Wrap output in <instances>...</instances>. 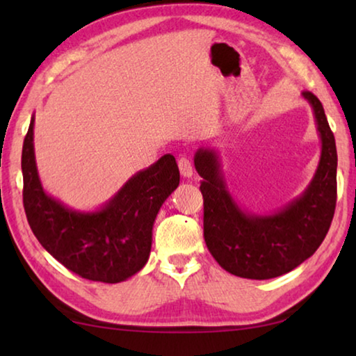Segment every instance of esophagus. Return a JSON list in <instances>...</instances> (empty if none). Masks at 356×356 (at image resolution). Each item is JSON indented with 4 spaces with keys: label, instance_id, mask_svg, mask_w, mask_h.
I'll return each instance as SVG.
<instances>
[{
    "label": "esophagus",
    "instance_id": "esophagus-1",
    "mask_svg": "<svg viewBox=\"0 0 356 356\" xmlns=\"http://www.w3.org/2000/svg\"><path fill=\"white\" fill-rule=\"evenodd\" d=\"M179 171L182 174L184 177H193V166L191 161L186 159V156H180L179 159Z\"/></svg>",
    "mask_w": 356,
    "mask_h": 356
}]
</instances>
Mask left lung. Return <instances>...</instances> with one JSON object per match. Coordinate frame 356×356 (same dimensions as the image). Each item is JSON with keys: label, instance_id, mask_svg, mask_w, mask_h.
I'll return each instance as SVG.
<instances>
[{"label": "left lung", "instance_id": "1", "mask_svg": "<svg viewBox=\"0 0 356 356\" xmlns=\"http://www.w3.org/2000/svg\"><path fill=\"white\" fill-rule=\"evenodd\" d=\"M321 138V159L300 196L272 213H252L238 206L227 188L220 152L200 147L195 168L204 197V240L226 272L248 280H270L289 273L314 254L327 236L336 207L337 154L323 106L303 92Z\"/></svg>", "mask_w": 356, "mask_h": 356}]
</instances>
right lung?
<instances>
[{
    "mask_svg": "<svg viewBox=\"0 0 356 356\" xmlns=\"http://www.w3.org/2000/svg\"><path fill=\"white\" fill-rule=\"evenodd\" d=\"M23 206L35 238L81 278L122 282L146 265L160 207L179 186L176 159L166 154L134 174L95 210H76L48 195L34 154V114L22 150Z\"/></svg>",
    "mask_w": 356,
    "mask_h": 356,
    "instance_id": "add662e5",
    "label": "right lung"
}]
</instances>
